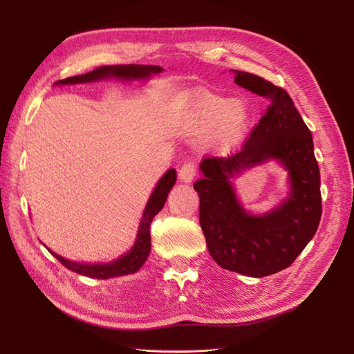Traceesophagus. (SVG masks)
Masks as SVG:
<instances>
[{
	"label": "esophagus",
	"instance_id": "esophagus-1",
	"mask_svg": "<svg viewBox=\"0 0 354 354\" xmlns=\"http://www.w3.org/2000/svg\"><path fill=\"white\" fill-rule=\"evenodd\" d=\"M196 176V165L194 160H187L181 168L178 169V178L181 181H185V183H190V181H194Z\"/></svg>",
	"mask_w": 354,
	"mask_h": 354
}]
</instances>
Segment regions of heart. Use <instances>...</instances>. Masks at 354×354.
<instances>
[{
	"instance_id": "heart-1",
	"label": "heart",
	"mask_w": 354,
	"mask_h": 354,
	"mask_svg": "<svg viewBox=\"0 0 354 354\" xmlns=\"http://www.w3.org/2000/svg\"><path fill=\"white\" fill-rule=\"evenodd\" d=\"M248 116V109L242 102L208 90H196L187 97L180 121L185 133H207L211 146L226 149L239 140Z\"/></svg>"
}]
</instances>
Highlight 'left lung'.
I'll list each match as a JSON object with an SVG mask.
<instances>
[{
	"instance_id": "left-lung-1",
	"label": "left lung",
	"mask_w": 354,
	"mask_h": 354,
	"mask_svg": "<svg viewBox=\"0 0 354 354\" xmlns=\"http://www.w3.org/2000/svg\"><path fill=\"white\" fill-rule=\"evenodd\" d=\"M239 87L261 95L267 104L238 153L202 160L203 177L195 181L199 223L207 248L223 269L263 277L291 266L315 236L320 216V173L313 137L282 87L250 72L234 71ZM269 157L290 171L288 199L261 218L246 214L234 195L230 178Z\"/></svg>"
}]
</instances>
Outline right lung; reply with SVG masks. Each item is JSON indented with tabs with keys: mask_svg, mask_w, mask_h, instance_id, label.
<instances>
[{
	"mask_svg": "<svg viewBox=\"0 0 354 354\" xmlns=\"http://www.w3.org/2000/svg\"><path fill=\"white\" fill-rule=\"evenodd\" d=\"M162 69L155 65H113V66H100L95 68L91 72H87L84 75H77V77H69L65 80H59L56 84H78V82H91L97 81L102 78L115 77V78H146L151 73H158ZM177 180L176 169H168L165 176L159 180L158 186L155 187L152 196L149 198V202L146 205V209L143 212V217L140 221V229L137 233L136 243L130 252L122 255L120 260H116L109 264H80L72 263L69 260H65L63 257L50 252L56 257V259L68 267L69 270L80 273L88 277H94V279H108V277L113 276H122L136 273L147 260V255L151 252V223L155 218L156 214L162 209L164 203L167 201V196L169 190L173 189Z\"/></svg>",
	"mask_w": 354,
	"mask_h": 354,
	"instance_id": "add662e5",
	"label": "right lung"
}]
</instances>
